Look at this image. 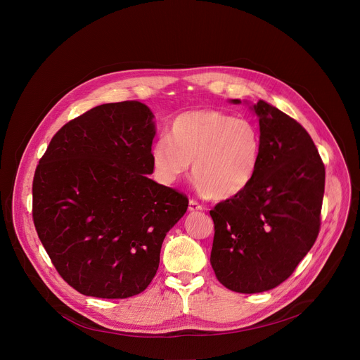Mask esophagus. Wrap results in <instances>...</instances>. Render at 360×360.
<instances>
[{"label":"esophagus","instance_id":"obj_1","mask_svg":"<svg viewBox=\"0 0 360 360\" xmlns=\"http://www.w3.org/2000/svg\"><path fill=\"white\" fill-rule=\"evenodd\" d=\"M202 210V205H200L195 200H191L189 204H188V211L189 212H198Z\"/></svg>","mask_w":360,"mask_h":360}]
</instances>
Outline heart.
Listing matches in <instances>:
<instances>
[{
  "label": "heart",
  "mask_w": 360,
  "mask_h": 360,
  "mask_svg": "<svg viewBox=\"0 0 360 360\" xmlns=\"http://www.w3.org/2000/svg\"><path fill=\"white\" fill-rule=\"evenodd\" d=\"M260 155V131L250 120L217 110L178 115L169 134L152 146V163L162 182H178L193 163L198 189L219 200L243 193L259 169Z\"/></svg>",
  "instance_id": "obj_1"
}]
</instances>
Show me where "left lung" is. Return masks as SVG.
I'll return each instance as SVG.
<instances>
[{
	"instance_id": "8db88e82",
	"label": "left lung",
	"mask_w": 360,
	"mask_h": 360,
	"mask_svg": "<svg viewBox=\"0 0 360 360\" xmlns=\"http://www.w3.org/2000/svg\"><path fill=\"white\" fill-rule=\"evenodd\" d=\"M243 103L259 120L260 163L243 193L210 211V262L226 288L256 294L282 283L313 248L326 171L313 139L294 118L263 100Z\"/></svg>"
}]
</instances>
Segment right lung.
<instances>
[{
  "label": "right lung",
  "mask_w": 360,
  "mask_h": 360,
  "mask_svg": "<svg viewBox=\"0 0 360 360\" xmlns=\"http://www.w3.org/2000/svg\"><path fill=\"white\" fill-rule=\"evenodd\" d=\"M152 110L101 104L65 124L33 179V220L59 275L78 292L129 298L152 282L166 233L188 198L153 174Z\"/></svg>",
  "instance_id": "right-lung-1"
}]
</instances>
